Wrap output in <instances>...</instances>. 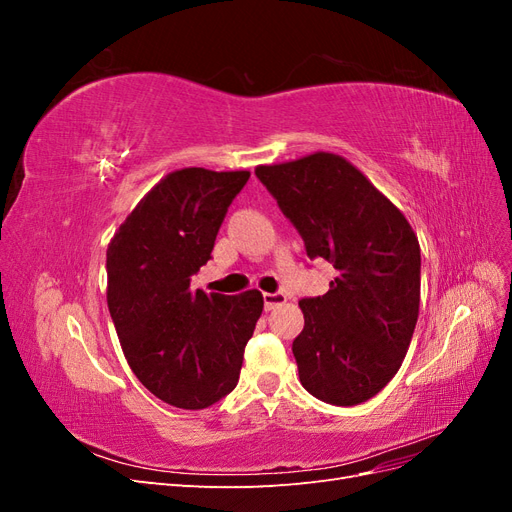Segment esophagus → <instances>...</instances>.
<instances>
[{"label": "esophagus", "mask_w": 512, "mask_h": 512, "mask_svg": "<svg viewBox=\"0 0 512 512\" xmlns=\"http://www.w3.org/2000/svg\"><path fill=\"white\" fill-rule=\"evenodd\" d=\"M262 299H265V309H273L277 305L286 303V294L284 292H265L262 294Z\"/></svg>", "instance_id": "1"}]
</instances>
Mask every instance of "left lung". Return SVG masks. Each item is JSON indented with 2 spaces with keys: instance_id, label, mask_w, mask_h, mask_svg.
Here are the masks:
<instances>
[{
  "instance_id": "obj_1",
  "label": "left lung",
  "mask_w": 512,
  "mask_h": 512,
  "mask_svg": "<svg viewBox=\"0 0 512 512\" xmlns=\"http://www.w3.org/2000/svg\"><path fill=\"white\" fill-rule=\"evenodd\" d=\"M256 177L299 230L309 258L337 277L301 299L305 327L292 342L305 391L333 406L380 393L408 352L421 303V247L389 198L342 156L318 151L258 166Z\"/></svg>"
}]
</instances>
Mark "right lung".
Wrapping results in <instances>:
<instances>
[{"label": "right lung", "mask_w": 512, "mask_h": 512, "mask_svg": "<svg viewBox=\"0 0 512 512\" xmlns=\"http://www.w3.org/2000/svg\"><path fill=\"white\" fill-rule=\"evenodd\" d=\"M247 170L181 168L166 175L106 250V301L134 376L166 404L203 410L239 382L262 294L192 290Z\"/></svg>", "instance_id": "right-lung-1"}]
</instances>
